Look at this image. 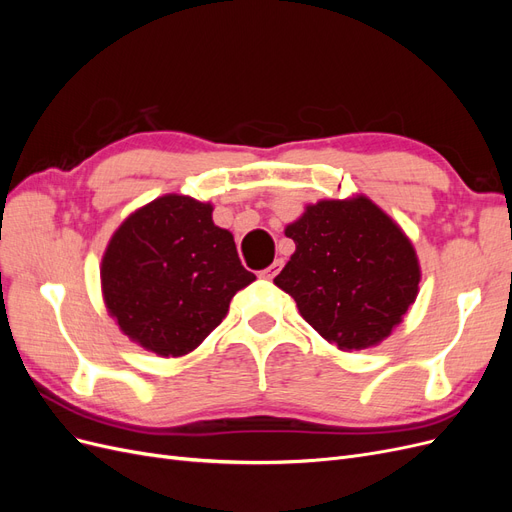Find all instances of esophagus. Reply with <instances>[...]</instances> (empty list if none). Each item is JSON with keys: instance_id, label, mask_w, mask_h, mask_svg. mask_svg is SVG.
I'll use <instances>...</instances> for the list:
<instances>
[{"instance_id": "34e87169", "label": "esophagus", "mask_w": 512, "mask_h": 512, "mask_svg": "<svg viewBox=\"0 0 512 512\" xmlns=\"http://www.w3.org/2000/svg\"><path fill=\"white\" fill-rule=\"evenodd\" d=\"M282 265H284L282 260H275L271 267H267V269H262V271H260V277H265V280H273V277L282 271Z\"/></svg>"}]
</instances>
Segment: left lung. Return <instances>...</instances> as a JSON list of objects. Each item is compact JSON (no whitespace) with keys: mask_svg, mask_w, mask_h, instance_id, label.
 Returning <instances> with one entry per match:
<instances>
[{"mask_svg":"<svg viewBox=\"0 0 512 512\" xmlns=\"http://www.w3.org/2000/svg\"><path fill=\"white\" fill-rule=\"evenodd\" d=\"M286 237L297 250L273 282L339 350L378 346L416 299L414 247L367 196L307 205Z\"/></svg>","mask_w":512,"mask_h":512,"instance_id":"1","label":"left lung"}]
</instances>
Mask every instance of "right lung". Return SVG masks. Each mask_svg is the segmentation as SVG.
I'll list each match as a JSON object with an SVG mask.
<instances>
[{
    "mask_svg": "<svg viewBox=\"0 0 512 512\" xmlns=\"http://www.w3.org/2000/svg\"><path fill=\"white\" fill-rule=\"evenodd\" d=\"M211 213L209 203L166 194L134 211L108 241L100 267L106 309L145 350L192 352L256 280Z\"/></svg>",
    "mask_w": 512,
    "mask_h": 512,
    "instance_id": "1",
    "label": "right lung"
}]
</instances>
